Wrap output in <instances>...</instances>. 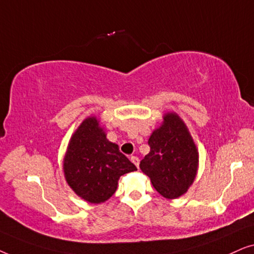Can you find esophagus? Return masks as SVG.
Listing matches in <instances>:
<instances>
[{
	"mask_svg": "<svg viewBox=\"0 0 254 254\" xmlns=\"http://www.w3.org/2000/svg\"><path fill=\"white\" fill-rule=\"evenodd\" d=\"M130 161L134 163V165L136 166V168H138V164H140V159H138V157H136V156H131Z\"/></svg>",
	"mask_w": 254,
	"mask_h": 254,
	"instance_id": "obj_1",
	"label": "esophagus"
}]
</instances>
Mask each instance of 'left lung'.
Wrapping results in <instances>:
<instances>
[{
    "mask_svg": "<svg viewBox=\"0 0 254 254\" xmlns=\"http://www.w3.org/2000/svg\"><path fill=\"white\" fill-rule=\"evenodd\" d=\"M148 143L150 152L141 161V171L165 199L182 196L192 186L199 169V151L186 124L176 112H166Z\"/></svg>",
    "mask_w": 254,
    "mask_h": 254,
    "instance_id": "8db88e82",
    "label": "left lung"
}]
</instances>
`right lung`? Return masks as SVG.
Masks as SVG:
<instances>
[{
	"instance_id": "right-lung-1",
	"label": "right lung",
	"mask_w": 254,
	"mask_h": 254,
	"mask_svg": "<svg viewBox=\"0 0 254 254\" xmlns=\"http://www.w3.org/2000/svg\"><path fill=\"white\" fill-rule=\"evenodd\" d=\"M136 166L107 140L99 118L82 121L69 140L64 158L68 186L86 202H105L116 193L120 177L136 171Z\"/></svg>"
}]
</instances>
